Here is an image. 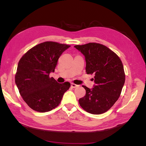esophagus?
Returning <instances> with one entry per match:
<instances>
[{"mask_svg": "<svg viewBox=\"0 0 146 146\" xmlns=\"http://www.w3.org/2000/svg\"><path fill=\"white\" fill-rule=\"evenodd\" d=\"M70 85H71V87H72V88H77V87L78 86V85H76V84H74V83H70Z\"/></svg>", "mask_w": 146, "mask_h": 146, "instance_id": "1", "label": "esophagus"}]
</instances>
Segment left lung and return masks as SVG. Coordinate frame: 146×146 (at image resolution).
Returning <instances> with one entry per match:
<instances>
[{
  "label": "left lung",
  "instance_id": "left-lung-1",
  "mask_svg": "<svg viewBox=\"0 0 146 146\" xmlns=\"http://www.w3.org/2000/svg\"><path fill=\"white\" fill-rule=\"evenodd\" d=\"M85 56L87 74H94L95 85L92 89L82 86L86 94L78 100L88 113L100 114L107 111L121 95L125 76L119 57L99 43L90 42L74 46Z\"/></svg>",
  "mask_w": 146,
  "mask_h": 146
}]
</instances>
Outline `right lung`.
Instances as JSON below:
<instances>
[{
    "instance_id": "obj_1",
    "label": "right lung",
    "mask_w": 146,
    "mask_h": 146,
    "mask_svg": "<svg viewBox=\"0 0 146 146\" xmlns=\"http://www.w3.org/2000/svg\"><path fill=\"white\" fill-rule=\"evenodd\" d=\"M70 46L46 41L30 48L20 59L15 83L25 103L35 111H51L60 104L69 82L59 83L53 77L57 61Z\"/></svg>"
}]
</instances>
